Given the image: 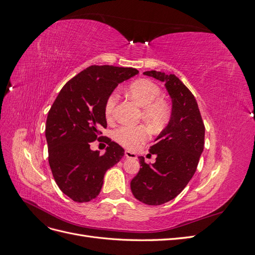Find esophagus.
<instances>
[{
	"mask_svg": "<svg viewBox=\"0 0 255 255\" xmlns=\"http://www.w3.org/2000/svg\"><path fill=\"white\" fill-rule=\"evenodd\" d=\"M125 155H126L127 158H133V159H136V158H137L136 153L130 152V151H126V152H125Z\"/></svg>",
	"mask_w": 255,
	"mask_h": 255,
	"instance_id": "obj_1",
	"label": "esophagus"
}]
</instances>
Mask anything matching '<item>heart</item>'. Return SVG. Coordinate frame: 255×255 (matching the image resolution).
<instances>
[{
	"instance_id": "heart-1",
	"label": "heart",
	"mask_w": 255,
	"mask_h": 255,
	"mask_svg": "<svg viewBox=\"0 0 255 255\" xmlns=\"http://www.w3.org/2000/svg\"><path fill=\"white\" fill-rule=\"evenodd\" d=\"M128 96L143 109V118L153 128L164 126L170 117V110L163 99H159L160 88L157 85L146 79L134 81L127 89ZM117 95L112 94L106 100L104 115L107 120H112ZM149 137L148 129L143 127H121L116 130L115 138L120 144L128 149H138Z\"/></svg>"
}]
</instances>
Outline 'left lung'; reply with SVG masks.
I'll return each mask as SVG.
<instances>
[{
	"mask_svg": "<svg viewBox=\"0 0 255 255\" xmlns=\"http://www.w3.org/2000/svg\"><path fill=\"white\" fill-rule=\"evenodd\" d=\"M165 83L171 98V116L168 125L150 146L155 154L154 164H145L139 156L141 168L130 181L134 197L148 205H160L174 199L194 176L204 148L205 128L194 95L174 74L145 71Z\"/></svg>",
	"mask_w": 255,
	"mask_h": 255,
	"instance_id": "1",
	"label": "left lung"
}]
</instances>
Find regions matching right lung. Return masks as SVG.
Listing matches in <instances>:
<instances>
[{
	"instance_id": "1",
	"label": "right lung",
	"mask_w": 255,
	"mask_h": 255,
	"mask_svg": "<svg viewBox=\"0 0 255 255\" xmlns=\"http://www.w3.org/2000/svg\"><path fill=\"white\" fill-rule=\"evenodd\" d=\"M138 73L134 68L90 66L66 83L49 111V164L59 189L75 202L97 198L105 172L125 155L122 146L107 137L103 155L92 151L90 142L101 139L100 128L107 127L106 100L120 83Z\"/></svg>"
}]
</instances>
